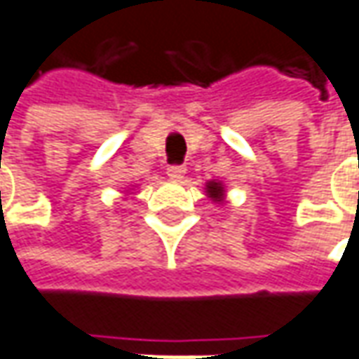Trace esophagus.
Instances as JSON below:
<instances>
[{"label": "esophagus", "mask_w": 359, "mask_h": 359, "mask_svg": "<svg viewBox=\"0 0 359 359\" xmlns=\"http://www.w3.org/2000/svg\"><path fill=\"white\" fill-rule=\"evenodd\" d=\"M184 172H187V166H184V164H170V166L166 168L168 179L172 180H180L184 177Z\"/></svg>", "instance_id": "esophagus-1"}]
</instances>
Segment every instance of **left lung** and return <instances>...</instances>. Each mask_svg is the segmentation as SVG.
<instances>
[{
	"label": "left lung",
	"instance_id": "obj_1",
	"mask_svg": "<svg viewBox=\"0 0 359 359\" xmlns=\"http://www.w3.org/2000/svg\"><path fill=\"white\" fill-rule=\"evenodd\" d=\"M207 193H209V196L212 201H223V184L212 180V182L207 184Z\"/></svg>",
	"mask_w": 359,
	"mask_h": 359
}]
</instances>
